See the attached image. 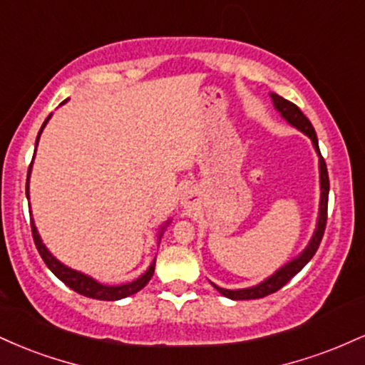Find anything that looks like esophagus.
<instances>
[{
  "instance_id": "esophagus-1",
  "label": "esophagus",
  "mask_w": 365,
  "mask_h": 365,
  "mask_svg": "<svg viewBox=\"0 0 365 365\" xmlns=\"http://www.w3.org/2000/svg\"><path fill=\"white\" fill-rule=\"evenodd\" d=\"M182 204L185 207H192L195 204V194L192 190H185L182 194Z\"/></svg>"
}]
</instances>
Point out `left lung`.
Segmentation results:
<instances>
[{
  "instance_id": "left-lung-1",
  "label": "left lung",
  "mask_w": 365,
  "mask_h": 365,
  "mask_svg": "<svg viewBox=\"0 0 365 365\" xmlns=\"http://www.w3.org/2000/svg\"><path fill=\"white\" fill-rule=\"evenodd\" d=\"M271 99H273V106L274 110L282 115V118H284L292 127H295L297 130L307 135L309 139L312 140L314 149H316L317 156H319V185H321V200H319V212H317V223H316V230H314L311 240L305 249L300 252L297 257H293L290 262H287L284 266L279 267L278 271H274L273 274L267 276L266 279L261 283L254 284V287L249 288H238V290H226V288L217 287V284L211 283L212 287L216 288L221 295L228 297L232 300H250V299H262V297L271 295V293L278 292L279 288L284 287L290 279L299 273L300 269L307 264L316 254V250L319 249V244L322 240V235H324L326 230V220H328V195H329V178H328V170H326V163L321 156L319 150V144H317V135L316 130L311 125V121L307 120V116L304 115L302 111L299 110V106L283 99L282 96L274 94L271 92Z\"/></svg>"
}]
</instances>
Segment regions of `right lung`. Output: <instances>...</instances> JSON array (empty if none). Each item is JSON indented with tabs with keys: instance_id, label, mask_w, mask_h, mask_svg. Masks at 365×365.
<instances>
[{
	"instance_id": "right-lung-1",
	"label": "right lung",
	"mask_w": 365,
	"mask_h": 365,
	"mask_svg": "<svg viewBox=\"0 0 365 365\" xmlns=\"http://www.w3.org/2000/svg\"><path fill=\"white\" fill-rule=\"evenodd\" d=\"M66 101H63L61 104H65ZM49 118H51V115L48 116V118L44 120L43 127H41L39 133H37V139H36V149H37V142H39V137L41 133H43V130L46 127V123H48ZM36 156V153H34ZM31 171H32V163L31 166H29V173H27V187H25V194H27V199H29V178H31ZM32 215V211H31ZM171 223V220L166 221L165 225L161 226V230H159V235H158V244L161 242V237L163 233H165L166 226ZM31 228H32V237H34V244L37 247V250H39L41 257H43V261L46 262V266L51 269V273L56 276V278H60L63 283L66 284V287L72 288L73 292L81 293L83 297H89V299H98V300H120V299H125V297H130L133 295V293H137L142 288L145 287V284L149 283V279L153 278L154 274V266H156V259H154L153 262H150V266L148 267V271H145L144 274H140L139 278L133 279V282L130 283H123V284H104V283H99L96 282L94 278L89 274H83L81 271H75L72 267L65 266V264L58 261L54 255L49 252L48 247L43 244V238H41L39 232H37L36 228V223L34 220L31 217Z\"/></svg>"
}]
</instances>
